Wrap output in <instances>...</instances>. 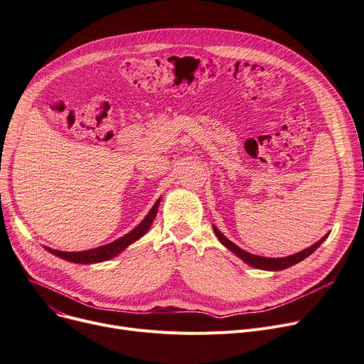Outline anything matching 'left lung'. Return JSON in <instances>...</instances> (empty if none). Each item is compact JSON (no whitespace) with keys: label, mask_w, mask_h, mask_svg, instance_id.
<instances>
[{"label":"left lung","mask_w":364,"mask_h":364,"mask_svg":"<svg viewBox=\"0 0 364 364\" xmlns=\"http://www.w3.org/2000/svg\"><path fill=\"white\" fill-rule=\"evenodd\" d=\"M214 232L217 235V237L220 239V242L228 247L233 254H236L239 258H242L246 264H250L252 267H255V269H261V270H272V272H276V270H284L288 269V267H292L295 265L296 262L302 261L304 258H307L309 255H311L317 247L324 242V239L328 237V235L324 236L323 239H320L318 242H316L314 245H311L310 247H307V250H304L295 255H291V257H284V258H264V257H258V255H252L250 252H246L243 250H240L239 246H236L233 242L228 240L217 227H214Z\"/></svg>","instance_id":"1"}]
</instances>
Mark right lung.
I'll list each match as a JSON object with an SVG mask.
<instances>
[{
  "mask_svg": "<svg viewBox=\"0 0 364 364\" xmlns=\"http://www.w3.org/2000/svg\"><path fill=\"white\" fill-rule=\"evenodd\" d=\"M159 202H161V199L156 200V203L153 205V208L150 209L149 214L146 215V218L136 228H134V230H131L128 235L119 237L118 240H114L112 243H107L105 246H99V247H95V250L82 251V252H62V251L50 250V247H47V251H50L51 254L60 257V258H63L66 261H70V262L91 264V262H100V261L110 259L113 257H117L118 254H121L128 245H131L132 242H136L137 239H140L149 230L153 220H155V217L158 214Z\"/></svg>",
  "mask_w": 364,
  "mask_h": 364,
  "instance_id": "obj_1",
  "label": "right lung"
}]
</instances>
